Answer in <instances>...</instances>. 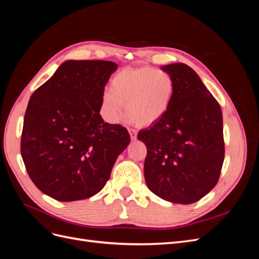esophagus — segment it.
<instances>
[{
	"mask_svg": "<svg viewBox=\"0 0 259 259\" xmlns=\"http://www.w3.org/2000/svg\"><path fill=\"white\" fill-rule=\"evenodd\" d=\"M128 133H130V136H131V139L133 140V142L137 139V132L135 130H130Z\"/></svg>",
	"mask_w": 259,
	"mask_h": 259,
	"instance_id": "esophagus-1",
	"label": "esophagus"
}]
</instances>
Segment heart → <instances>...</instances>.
<instances>
[{
    "label": "heart",
    "mask_w": 259,
    "mask_h": 259,
    "mask_svg": "<svg viewBox=\"0 0 259 259\" xmlns=\"http://www.w3.org/2000/svg\"><path fill=\"white\" fill-rule=\"evenodd\" d=\"M171 75L152 67L124 68L115 73L110 90L103 93V111L108 122L116 123L126 105V114L138 126H150L167 113L173 103Z\"/></svg>",
    "instance_id": "1"
}]
</instances>
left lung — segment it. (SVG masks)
Instances as JSON below:
<instances>
[{
  "mask_svg": "<svg viewBox=\"0 0 259 259\" xmlns=\"http://www.w3.org/2000/svg\"><path fill=\"white\" fill-rule=\"evenodd\" d=\"M175 83L169 110L137 138L147 147L146 184L159 198L191 204L216 186L224 162L223 113L193 69L162 66Z\"/></svg>",
  "mask_w": 259,
  "mask_h": 259,
  "instance_id": "left-lung-1",
  "label": "left lung"
}]
</instances>
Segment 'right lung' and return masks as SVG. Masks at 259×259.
<instances>
[{
    "label": "right lung",
    "instance_id": "obj_1",
    "mask_svg": "<svg viewBox=\"0 0 259 259\" xmlns=\"http://www.w3.org/2000/svg\"><path fill=\"white\" fill-rule=\"evenodd\" d=\"M116 69L112 61L67 60L30 97L21 156L31 180L49 197L70 202L95 195L128 146L127 130L99 113Z\"/></svg>",
    "mask_w": 259,
    "mask_h": 259
}]
</instances>
